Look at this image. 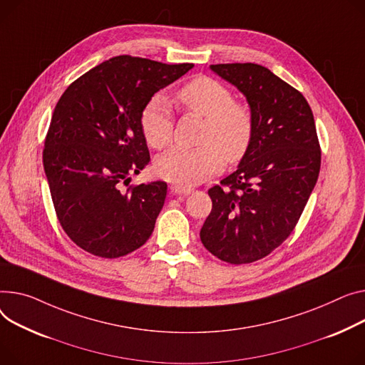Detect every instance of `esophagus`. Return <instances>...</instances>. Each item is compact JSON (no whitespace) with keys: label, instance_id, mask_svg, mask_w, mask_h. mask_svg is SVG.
<instances>
[{"label":"esophagus","instance_id":"obj_1","mask_svg":"<svg viewBox=\"0 0 365 365\" xmlns=\"http://www.w3.org/2000/svg\"><path fill=\"white\" fill-rule=\"evenodd\" d=\"M172 192L176 193V195H189L190 192H193V189L186 187V186H179V185H172Z\"/></svg>","mask_w":365,"mask_h":365}]
</instances>
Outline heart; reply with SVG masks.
Masks as SVG:
<instances>
[{"instance_id":"1","label":"heart","mask_w":365,"mask_h":365,"mask_svg":"<svg viewBox=\"0 0 365 365\" xmlns=\"http://www.w3.org/2000/svg\"><path fill=\"white\" fill-rule=\"evenodd\" d=\"M176 100L185 110L205 118L200 148H172L155 161L160 178L179 186H193L220 173L225 158L239 161L254 138V115L244 103L233 101L232 91L215 79L200 76L182 86ZM145 139L164 148L173 138V115L168 103L157 95L140 114Z\"/></svg>"}]
</instances>
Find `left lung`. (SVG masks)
<instances>
[{"label": "left lung", "mask_w": 365, "mask_h": 365, "mask_svg": "<svg viewBox=\"0 0 365 365\" xmlns=\"http://www.w3.org/2000/svg\"><path fill=\"white\" fill-rule=\"evenodd\" d=\"M254 115V138L236 172L208 190L212 210L201 242L217 258L248 264L292 233L317 183L322 151L304 95L254 63L211 64Z\"/></svg>", "instance_id": "left-lung-1"}]
</instances>
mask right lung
<instances>
[{
    "instance_id": "add662e5",
    "label": "right lung",
    "mask_w": 365,
    "mask_h": 365,
    "mask_svg": "<svg viewBox=\"0 0 365 365\" xmlns=\"http://www.w3.org/2000/svg\"><path fill=\"white\" fill-rule=\"evenodd\" d=\"M192 67L118 56L86 71L58 100L43 170L61 227L86 252L118 258L150 239L167 183L123 189L150 163L140 114Z\"/></svg>"
}]
</instances>
